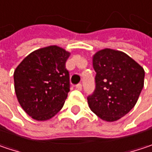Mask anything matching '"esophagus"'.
<instances>
[{
  "instance_id": "34e87169",
  "label": "esophagus",
  "mask_w": 152,
  "mask_h": 152,
  "mask_svg": "<svg viewBox=\"0 0 152 152\" xmlns=\"http://www.w3.org/2000/svg\"><path fill=\"white\" fill-rule=\"evenodd\" d=\"M75 87H76V89H78V90H80H80H82L81 84H78V85H76V86H75Z\"/></svg>"
}]
</instances>
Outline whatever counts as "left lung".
<instances>
[{
    "mask_svg": "<svg viewBox=\"0 0 152 152\" xmlns=\"http://www.w3.org/2000/svg\"><path fill=\"white\" fill-rule=\"evenodd\" d=\"M96 87L87 97L90 109L107 122L118 120L137 103L144 87L145 70L126 53L105 48L92 58Z\"/></svg>",
    "mask_w": 152,
    "mask_h": 152,
    "instance_id": "1",
    "label": "left lung"
}]
</instances>
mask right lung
Instances as JSON below:
<instances>
[{"instance_id": "add662e5", "label": "right lung", "mask_w": 152, "mask_h": 152, "mask_svg": "<svg viewBox=\"0 0 152 152\" xmlns=\"http://www.w3.org/2000/svg\"><path fill=\"white\" fill-rule=\"evenodd\" d=\"M69 56L65 49L49 46L32 52L15 70L17 99L32 118L48 120L63 107L70 91L66 68Z\"/></svg>"}]
</instances>
